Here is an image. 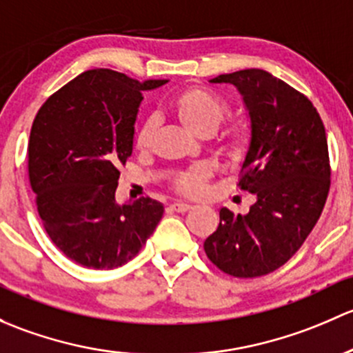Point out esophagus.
I'll return each mask as SVG.
<instances>
[{
	"label": "esophagus",
	"mask_w": 353,
	"mask_h": 353,
	"mask_svg": "<svg viewBox=\"0 0 353 353\" xmlns=\"http://www.w3.org/2000/svg\"><path fill=\"white\" fill-rule=\"evenodd\" d=\"M170 209L175 210V212H187V210L192 209V205H190V203L176 202V203H172V205H170Z\"/></svg>",
	"instance_id": "1"
}]
</instances>
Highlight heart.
<instances>
[{"label": "heart", "instance_id": "b5f03b06", "mask_svg": "<svg viewBox=\"0 0 353 353\" xmlns=\"http://www.w3.org/2000/svg\"><path fill=\"white\" fill-rule=\"evenodd\" d=\"M172 110L187 130L197 136H210L226 119L230 107L223 98L210 90L202 86H190L173 98ZM152 134H154V122H144L136 137L137 150L150 148ZM250 144H252V129L246 122H239L223 137L219 151L231 163H238L246 156ZM207 178H209V170L205 166H195L176 175L175 188L185 195H197L202 192Z\"/></svg>", "mask_w": 353, "mask_h": 353}]
</instances>
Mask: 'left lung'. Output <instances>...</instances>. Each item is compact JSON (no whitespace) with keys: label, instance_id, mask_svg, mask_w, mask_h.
Returning <instances> with one entry per match:
<instances>
[{"label":"left lung","instance_id":"8db88e82","mask_svg":"<svg viewBox=\"0 0 353 353\" xmlns=\"http://www.w3.org/2000/svg\"><path fill=\"white\" fill-rule=\"evenodd\" d=\"M239 92L252 129L238 187L255 195L250 212L223 207L219 226L203 241L209 260L232 277L277 270L303 246L330 190L325 125L303 93L263 69L219 74Z\"/></svg>","mask_w":353,"mask_h":353}]
</instances>
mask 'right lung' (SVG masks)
Segmentation results:
<instances>
[{"label":"right lung","instance_id":"right-lung-1","mask_svg":"<svg viewBox=\"0 0 353 353\" xmlns=\"http://www.w3.org/2000/svg\"><path fill=\"white\" fill-rule=\"evenodd\" d=\"M165 83L92 69L47 98L35 115L27 159L39 216L54 245L83 267L127 263L161 221V202L119 203L115 190L119 168L134 150L143 93Z\"/></svg>","mask_w":353,"mask_h":353}]
</instances>
